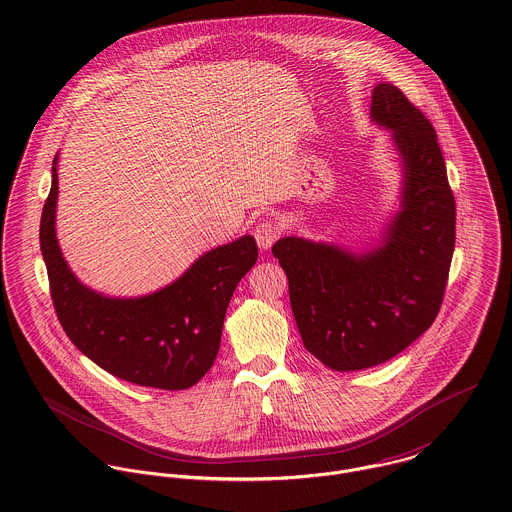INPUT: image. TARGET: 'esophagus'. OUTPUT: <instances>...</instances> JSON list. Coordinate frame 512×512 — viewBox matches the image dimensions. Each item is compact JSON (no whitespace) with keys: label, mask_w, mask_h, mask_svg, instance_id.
<instances>
[{"label":"esophagus","mask_w":512,"mask_h":512,"mask_svg":"<svg viewBox=\"0 0 512 512\" xmlns=\"http://www.w3.org/2000/svg\"><path fill=\"white\" fill-rule=\"evenodd\" d=\"M282 236V228L278 222L270 218H262L254 228V238L262 250L272 248V244Z\"/></svg>","instance_id":"esophagus-1"}]
</instances>
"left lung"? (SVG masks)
I'll return each mask as SVG.
<instances>
[{"mask_svg":"<svg viewBox=\"0 0 512 512\" xmlns=\"http://www.w3.org/2000/svg\"><path fill=\"white\" fill-rule=\"evenodd\" d=\"M371 117L405 165L383 246L359 256L294 236L272 246L306 349L336 371L383 363L431 328L455 250V196L431 121L391 83L373 89Z\"/></svg>","mask_w":512,"mask_h":512,"instance_id":"8db88e82","label":"left lung"}]
</instances>
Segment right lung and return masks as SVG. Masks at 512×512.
<instances>
[{
    "label": "right lung",
    "instance_id": "1",
    "mask_svg": "<svg viewBox=\"0 0 512 512\" xmlns=\"http://www.w3.org/2000/svg\"><path fill=\"white\" fill-rule=\"evenodd\" d=\"M57 157L41 212L39 246L49 292L67 338L111 375L157 389H188L212 367L226 308L258 258L242 236L198 258L174 284L135 300H113L85 288L69 270L55 238Z\"/></svg>",
    "mask_w": 512,
    "mask_h": 512
}]
</instances>
